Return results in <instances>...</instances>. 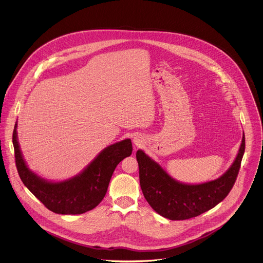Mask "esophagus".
<instances>
[{"label":"esophagus","instance_id":"1","mask_svg":"<svg viewBox=\"0 0 263 263\" xmlns=\"http://www.w3.org/2000/svg\"><path fill=\"white\" fill-rule=\"evenodd\" d=\"M133 141H134V144H135L136 146H138V147L141 146V145L144 143V139H143V137H142L141 135H135Z\"/></svg>","mask_w":263,"mask_h":263}]
</instances>
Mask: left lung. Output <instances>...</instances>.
Here are the masks:
<instances>
[{
  "instance_id": "obj_1",
  "label": "left lung",
  "mask_w": 263,
  "mask_h": 263,
  "mask_svg": "<svg viewBox=\"0 0 263 263\" xmlns=\"http://www.w3.org/2000/svg\"><path fill=\"white\" fill-rule=\"evenodd\" d=\"M245 152V136L230 168L219 178L188 184L174 179L143 150L137 152L140 184L152 209L172 221L197 217L220 203L233 187Z\"/></svg>"
}]
</instances>
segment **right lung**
I'll return each instance as SVG.
<instances>
[{"mask_svg": "<svg viewBox=\"0 0 263 263\" xmlns=\"http://www.w3.org/2000/svg\"><path fill=\"white\" fill-rule=\"evenodd\" d=\"M15 161L19 176L38 199L51 212L61 215H81L96 208L106 194L114 169L132 155L129 139L122 140L101 151L78 175L63 181H49L27 166L17 136V122L13 132Z\"/></svg>", "mask_w": 263, "mask_h": 263, "instance_id": "1", "label": "right lung"}]
</instances>
